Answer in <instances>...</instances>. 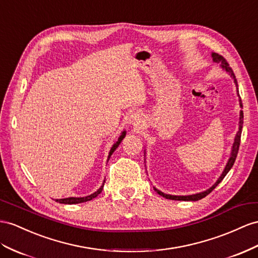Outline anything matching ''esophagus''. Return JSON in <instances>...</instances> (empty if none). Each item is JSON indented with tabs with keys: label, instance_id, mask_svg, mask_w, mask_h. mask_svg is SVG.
<instances>
[{
	"label": "esophagus",
	"instance_id": "obj_1",
	"mask_svg": "<svg viewBox=\"0 0 258 258\" xmlns=\"http://www.w3.org/2000/svg\"><path fill=\"white\" fill-rule=\"evenodd\" d=\"M131 124L133 125V127L136 130H142L144 125V118L143 115L136 112L133 115L131 116Z\"/></svg>",
	"mask_w": 258,
	"mask_h": 258
}]
</instances>
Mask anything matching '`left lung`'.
<instances>
[{"label": "left lung", "mask_w": 258, "mask_h": 258, "mask_svg": "<svg viewBox=\"0 0 258 258\" xmlns=\"http://www.w3.org/2000/svg\"><path fill=\"white\" fill-rule=\"evenodd\" d=\"M211 56H213V60H214V62H218V63L220 62V63H221V68L226 70V71L229 73V74H230L231 76H232V78L234 79V83H235V85H236V87H237V82H236V78H235L234 73H233L232 69H231L230 66H229L228 62L226 61V58H224V57H223V56H221V55H219L218 53H213V54H211ZM237 92H239V90H237ZM237 96H239V98H240V105L242 107L241 97H240V95H239V94H237ZM242 127H243V111H241V113H240L239 131H237L236 136H235V140H234V143H233V147H232V151H231V157H230V159H229V161H228V163H227V166H226V168H224L223 172H222V174L220 175L219 179H218V181H217V182L214 184V185L211 186L209 189L205 190V192H202V193L194 194V195H188V196H174V195L163 194L162 192H160V190H158V189H156V188H155V189L157 190V193L159 194V195H161V196H163V197L168 198V200H172V201H200V200H202V198H204L205 196H207L209 193L213 192V190L216 188V186L218 185V184H219V183L224 179V176L227 175V173L229 172L230 169L233 167L234 161H235V159H236L237 153H239V147H240V142H241Z\"/></svg>", "instance_id": "obj_1"}]
</instances>
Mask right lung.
<instances>
[{"label":"right lung","mask_w":258,"mask_h":258,"mask_svg":"<svg viewBox=\"0 0 258 258\" xmlns=\"http://www.w3.org/2000/svg\"><path fill=\"white\" fill-rule=\"evenodd\" d=\"M124 136H125V131L123 132L122 135H121L120 137H118L117 142L113 145V146H112V148H111V150H110V153H109V157H108V158H110L111 155L113 154V151L117 148L118 145H120V143L122 142ZM103 185H104V181H103L102 185L100 186V188H99V189L97 190V192H95L94 194H91V195H89V196H86V197H69V198H62V200H55V201H56L57 203H60V204H70V205H72V204H79V203H84V202H88V201H91L92 198L97 197L99 194H100V193L102 192Z\"/></svg>","instance_id":"add662e5"}]
</instances>
